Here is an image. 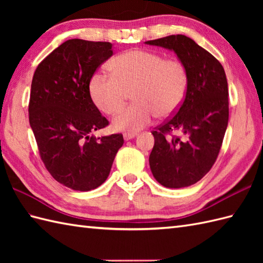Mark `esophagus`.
I'll return each mask as SVG.
<instances>
[{
	"label": "esophagus",
	"mask_w": 263,
	"mask_h": 263,
	"mask_svg": "<svg viewBox=\"0 0 263 263\" xmlns=\"http://www.w3.org/2000/svg\"><path fill=\"white\" fill-rule=\"evenodd\" d=\"M137 137V133H133V132H125L124 135H123V138H124L125 141L131 140V139L136 138Z\"/></svg>",
	"instance_id": "obj_1"
}]
</instances>
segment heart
<instances>
[{
	"instance_id": "heart-1",
	"label": "heart",
	"mask_w": 263,
	"mask_h": 263,
	"mask_svg": "<svg viewBox=\"0 0 263 263\" xmlns=\"http://www.w3.org/2000/svg\"><path fill=\"white\" fill-rule=\"evenodd\" d=\"M110 74L96 72L89 81L92 102L105 114L113 115L133 90L135 104L120 111L111 122L115 130L137 132L157 115L165 119L181 107L187 89V71L181 61L158 53L133 49L114 58Z\"/></svg>"
}]
</instances>
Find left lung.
Here are the masks:
<instances>
[{"instance_id":"1","label":"left lung","mask_w":263,"mask_h":263,"mask_svg":"<svg viewBox=\"0 0 263 263\" xmlns=\"http://www.w3.org/2000/svg\"><path fill=\"white\" fill-rule=\"evenodd\" d=\"M173 51L186 68L189 82L176 114L153 131L149 156L156 181L181 189L200 181L215 164L228 124V85L215 57L184 35L146 42ZM174 132L181 137L171 136Z\"/></svg>"}]
</instances>
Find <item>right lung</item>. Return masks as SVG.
I'll return each mask as SVG.
<instances>
[{
	"mask_svg": "<svg viewBox=\"0 0 263 263\" xmlns=\"http://www.w3.org/2000/svg\"><path fill=\"white\" fill-rule=\"evenodd\" d=\"M111 44L69 39L44 59L33 73L29 123L51 175L76 191H90L108 177L124 140L96 138L108 125L89 93V81L113 55Z\"/></svg>",
	"mask_w": 263,
	"mask_h": 263,
	"instance_id": "obj_1",
	"label": "right lung"
}]
</instances>
